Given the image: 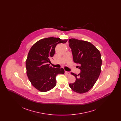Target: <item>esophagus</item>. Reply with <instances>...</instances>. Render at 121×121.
I'll use <instances>...</instances> for the list:
<instances>
[{
	"mask_svg": "<svg viewBox=\"0 0 121 121\" xmlns=\"http://www.w3.org/2000/svg\"><path fill=\"white\" fill-rule=\"evenodd\" d=\"M65 74H66L67 75H69L70 74V73L69 72H67V71H65Z\"/></svg>",
	"mask_w": 121,
	"mask_h": 121,
	"instance_id": "esophagus-1",
	"label": "esophagus"
}]
</instances>
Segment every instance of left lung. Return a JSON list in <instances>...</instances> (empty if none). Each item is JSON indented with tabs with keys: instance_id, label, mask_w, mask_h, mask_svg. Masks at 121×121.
<instances>
[{
	"instance_id": "8db88e82",
	"label": "left lung",
	"mask_w": 121,
	"mask_h": 121,
	"mask_svg": "<svg viewBox=\"0 0 121 121\" xmlns=\"http://www.w3.org/2000/svg\"><path fill=\"white\" fill-rule=\"evenodd\" d=\"M73 61L79 63L81 73L78 75L71 74L76 78L74 83H70L72 90L78 93H83L90 90L98 80L101 71L102 60L101 53L91 43L76 39H69Z\"/></svg>"
}]
</instances>
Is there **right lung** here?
Segmentation results:
<instances>
[{
  "label": "right lung",
  "mask_w": 121,
  "mask_h": 121,
  "mask_svg": "<svg viewBox=\"0 0 121 121\" xmlns=\"http://www.w3.org/2000/svg\"><path fill=\"white\" fill-rule=\"evenodd\" d=\"M67 39L50 37L40 39L31 48L26 60V73L32 85L42 92H46L56 85V76L64 74L63 68L50 66V59L55 52L58 43H65Z\"/></svg>",
  "instance_id": "right-lung-1"
}]
</instances>
